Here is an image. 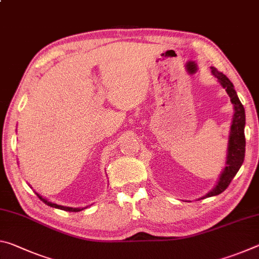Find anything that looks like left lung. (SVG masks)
Segmentation results:
<instances>
[{"instance_id":"1","label":"left lung","mask_w":259,"mask_h":259,"mask_svg":"<svg viewBox=\"0 0 259 259\" xmlns=\"http://www.w3.org/2000/svg\"><path fill=\"white\" fill-rule=\"evenodd\" d=\"M212 75L217 78L219 84L224 88L225 91L231 98V103L233 104V119H232L230 136H229V145H227L226 153V163L225 168L223 170L221 176H219L218 182L211 191L208 192L207 194L202 196L201 199L210 198L221 194L224 192L227 186L230 185L232 179L234 178L236 172L239 171L241 165L244 160V152H245V138H244V125H245V113L243 105L241 104L238 97V94L234 90V85L226 75L218 72L214 67H210Z\"/></svg>"}]
</instances>
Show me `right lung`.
I'll return each mask as SVG.
<instances>
[{
	"label": "right lung",
	"instance_id": "add662e5",
	"mask_svg": "<svg viewBox=\"0 0 259 259\" xmlns=\"http://www.w3.org/2000/svg\"><path fill=\"white\" fill-rule=\"evenodd\" d=\"M36 195L40 198L41 201H43L47 205H50V207L52 208H57V209H60V210H65V211H71V212H77V211H81V210L85 209L88 207H84V208H73V207H65V205H60V204H57L55 202H51V201H49L46 198H43V196H41L38 193H36Z\"/></svg>",
	"mask_w": 259,
	"mask_h": 259
}]
</instances>
